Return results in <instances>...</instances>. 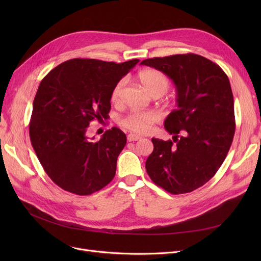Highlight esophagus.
Returning <instances> with one entry per match:
<instances>
[{
  "label": "esophagus",
  "mask_w": 261,
  "mask_h": 261,
  "mask_svg": "<svg viewBox=\"0 0 261 261\" xmlns=\"http://www.w3.org/2000/svg\"><path fill=\"white\" fill-rule=\"evenodd\" d=\"M127 140H128L129 142L139 141V140H141V136L136 135V134H133V133H130V134H128V136H127Z\"/></svg>",
  "instance_id": "obj_1"
}]
</instances>
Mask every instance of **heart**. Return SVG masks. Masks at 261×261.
Segmentation results:
<instances>
[{
    "instance_id": "obj_1",
    "label": "heart",
    "mask_w": 261,
    "mask_h": 261,
    "mask_svg": "<svg viewBox=\"0 0 261 261\" xmlns=\"http://www.w3.org/2000/svg\"><path fill=\"white\" fill-rule=\"evenodd\" d=\"M139 80L143 88L151 96L154 94H160L162 96L168 91L170 86L168 77L163 72L155 70V68H146V70L140 72ZM123 85H125V80H119L111 92V101L115 105L119 102ZM158 119V114L151 111L131 112L121 118L120 123L121 126L134 133L146 134L151 131Z\"/></svg>"
}]
</instances>
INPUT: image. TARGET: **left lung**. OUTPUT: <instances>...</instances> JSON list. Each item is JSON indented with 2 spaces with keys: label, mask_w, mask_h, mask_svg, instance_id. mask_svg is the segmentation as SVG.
Masks as SVG:
<instances>
[{
  "label": "left lung",
  "mask_w": 261,
  "mask_h": 261,
  "mask_svg": "<svg viewBox=\"0 0 261 261\" xmlns=\"http://www.w3.org/2000/svg\"><path fill=\"white\" fill-rule=\"evenodd\" d=\"M141 64L166 74L177 93V108L164 123L173 134L172 141L151 140L147 173L172 195L190 193L216 174L234 139V97L228 77L218 64L191 53L150 58Z\"/></svg>",
  "instance_id": "8db88e82"
}]
</instances>
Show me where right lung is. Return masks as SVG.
Segmentation results:
<instances>
[{"label":"right lung","mask_w":261,"mask_h":261,"mask_svg":"<svg viewBox=\"0 0 261 261\" xmlns=\"http://www.w3.org/2000/svg\"><path fill=\"white\" fill-rule=\"evenodd\" d=\"M138 62L75 58L53 68L41 81L30 136L44 171L60 188L89 196L113 180L126 134L113 127L95 142L86 134L92 120L109 118L114 86Z\"/></svg>","instance_id":"add662e5"}]
</instances>
